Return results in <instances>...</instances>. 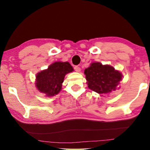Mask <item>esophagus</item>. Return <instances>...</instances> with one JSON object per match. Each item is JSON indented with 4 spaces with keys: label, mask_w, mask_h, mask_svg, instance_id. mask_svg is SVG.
Listing matches in <instances>:
<instances>
[{
    "label": "esophagus",
    "mask_w": 150,
    "mask_h": 150,
    "mask_svg": "<svg viewBox=\"0 0 150 150\" xmlns=\"http://www.w3.org/2000/svg\"><path fill=\"white\" fill-rule=\"evenodd\" d=\"M74 69H75V71H76V72H80V71H81V68H80V67H79V66H75L74 67Z\"/></svg>",
    "instance_id": "34e87169"
}]
</instances>
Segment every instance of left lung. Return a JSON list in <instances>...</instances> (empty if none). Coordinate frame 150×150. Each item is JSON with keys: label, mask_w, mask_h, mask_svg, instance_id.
I'll return each mask as SVG.
<instances>
[{"label": "left lung", "mask_w": 150, "mask_h": 150, "mask_svg": "<svg viewBox=\"0 0 150 150\" xmlns=\"http://www.w3.org/2000/svg\"><path fill=\"white\" fill-rule=\"evenodd\" d=\"M88 87L99 94L115 91L122 79V74L110 65L93 62L85 69Z\"/></svg>", "instance_id": "obj_1"}]
</instances>
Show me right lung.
Instances as JSON below:
<instances>
[{"mask_svg":"<svg viewBox=\"0 0 150 150\" xmlns=\"http://www.w3.org/2000/svg\"><path fill=\"white\" fill-rule=\"evenodd\" d=\"M73 71V67L69 62L56 61L37 74L35 85L37 89L46 97H52L62 89L65 75Z\"/></svg>","mask_w":150,"mask_h":150,"instance_id":"right-lung-1","label":"right lung"}]
</instances>
